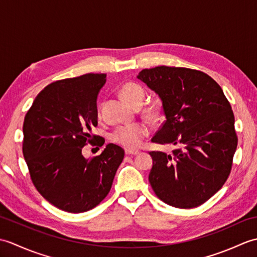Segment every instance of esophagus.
Masks as SVG:
<instances>
[{"label":"esophagus","instance_id":"1","mask_svg":"<svg viewBox=\"0 0 257 257\" xmlns=\"http://www.w3.org/2000/svg\"><path fill=\"white\" fill-rule=\"evenodd\" d=\"M125 155L128 156H137L139 155L138 150H125Z\"/></svg>","mask_w":257,"mask_h":257}]
</instances>
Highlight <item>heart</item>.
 <instances>
[{
  "mask_svg": "<svg viewBox=\"0 0 257 257\" xmlns=\"http://www.w3.org/2000/svg\"><path fill=\"white\" fill-rule=\"evenodd\" d=\"M123 99L133 107H139L145 99L143 87L135 83L124 84L120 89ZM146 117L157 119L160 116V108L157 105L148 106L145 109ZM148 135V128L144 123H127L119 125L111 134V140L127 149H135L140 146L141 141Z\"/></svg>",
  "mask_w": 257,
  "mask_h": 257,
  "instance_id": "b5f03b06",
  "label": "heart"
}]
</instances>
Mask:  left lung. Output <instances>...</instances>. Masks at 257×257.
Instances as JSON below:
<instances>
[{"instance_id":"8db88e82","label":"left lung","mask_w":257,"mask_h":257,"mask_svg":"<svg viewBox=\"0 0 257 257\" xmlns=\"http://www.w3.org/2000/svg\"><path fill=\"white\" fill-rule=\"evenodd\" d=\"M137 78L159 96L166 117L151 141L177 147L172 155L150 152L152 189L174 207L203 204L225 183L237 147L230 102L200 70L158 66L143 69Z\"/></svg>"}]
</instances>
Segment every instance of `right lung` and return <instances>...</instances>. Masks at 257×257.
I'll return each mask as SVG.
<instances>
[{
  "instance_id": "add662e5",
  "label": "right lung",
  "mask_w": 257,
  "mask_h": 257,
  "mask_svg": "<svg viewBox=\"0 0 257 257\" xmlns=\"http://www.w3.org/2000/svg\"><path fill=\"white\" fill-rule=\"evenodd\" d=\"M106 74H85L46 86L33 101L23 125V155L32 181L44 199L70 213L91 210L106 198L124 151L108 144L85 158L97 125V97ZM105 140L99 139L101 147ZM96 145V143H92Z\"/></svg>"
}]
</instances>
